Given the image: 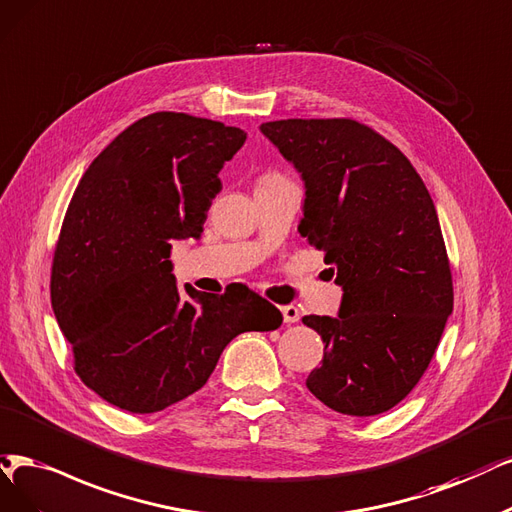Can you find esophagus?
<instances>
[{"label": "esophagus", "mask_w": 512, "mask_h": 512, "mask_svg": "<svg viewBox=\"0 0 512 512\" xmlns=\"http://www.w3.org/2000/svg\"><path fill=\"white\" fill-rule=\"evenodd\" d=\"M280 312H282V318H285L287 325H293L299 320V310L295 306H282Z\"/></svg>", "instance_id": "1"}]
</instances>
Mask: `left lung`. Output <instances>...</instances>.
Wrapping results in <instances>:
<instances>
[{
	"label": "left lung",
	"instance_id": "1",
	"mask_svg": "<svg viewBox=\"0 0 512 512\" xmlns=\"http://www.w3.org/2000/svg\"><path fill=\"white\" fill-rule=\"evenodd\" d=\"M263 137L306 187L299 234L325 249L337 316H304L325 344L306 386L333 411L377 415L420 382L453 310L437 208L411 162L354 120H278Z\"/></svg>",
	"mask_w": 512,
	"mask_h": 512
}]
</instances>
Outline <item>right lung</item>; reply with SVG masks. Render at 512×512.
<instances>
[{"label": "right lung", "instance_id": "add662e5", "mask_svg": "<svg viewBox=\"0 0 512 512\" xmlns=\"http://www.w3.org/2000/svg\"><path fill=\"white\" fill-rule=\"evenodd\" d=\"M244 141L236 126L158 111L120 132L75 187L50 297L75 373L103 401L162 411L206 384L236 335L280 327L249 289L183 295L168 259L173 240L200 238Z\"/></svg>", "mask_w": 512, "mask_h": 512}]
</instances>
